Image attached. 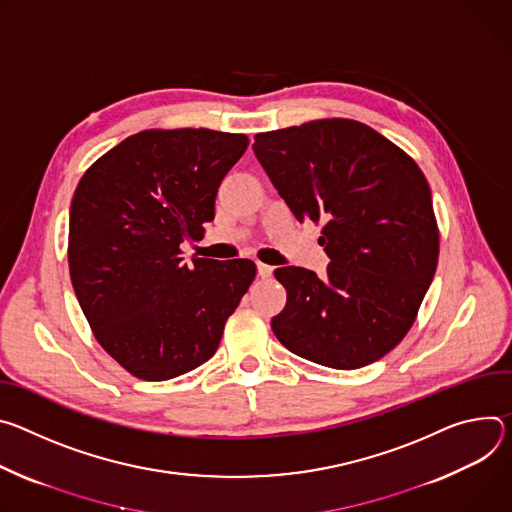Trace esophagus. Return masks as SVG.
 <instances>
[{"instance_id": "34e87169", "label": "esophagus", "mask_w": 512, "mask_h": 512, "mask_svg": "<svg viewBox=\"0 0 512 512\" xmlns=\"http://www.w3.org/2000/svg\"><path fill=\"white\" fill-rule=\"evenodd\" d=\"M272 272H274V268H272V266L258 262V276H262V278H268V276H272Z\"/></svg>"}]
</instances>
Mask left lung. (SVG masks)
Masks as SVG:
<instances>
[{"mask_svg": "<svg viewBox=\"0 0 512 512\" xmlns=\"http://www.w3.org/2000/svg\"><path fill=\"white\" fill-rule=\"evenodd\" d=\"M254 154L299 221H323L327 276L276 268L287 305L278 342L321 366L354 370L401 344L431 285L439 230L417 162L356 120L254 136Z\"/></svg>", "mask_w": 512, "mask_h": 512, "instance_id": "left-lung-1", "label": "left lung"}]
</instances>
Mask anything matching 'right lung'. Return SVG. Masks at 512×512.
I'll return each mask as SVG.
<instances>
[{
  "instance_id": "obj_1",
  "label": "right lung",
  "mask_w": 512,
  "mask_h": 512,
  "mask_svg": "<svg viewBox=\"0 0 512 512\" xmlns=\"http://www.w3.org/2000/svg\"><path fill=\"white\" fill-rule=\"evenodd\" d=\"M248 136L144 130L95 160L71 203L69 270L99 346L158 382L207 362L256 276L252 260H183L213 221Z\"/></svg>"
}]
</instances>
